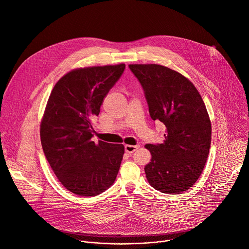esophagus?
Returning <instances> with one entry per match:
<instances>
[{
    "label": "esophagus",
    "instance_id": "obj_1",
    "mask_svg": "<svg viewBox=\"0 0 249 249\" xmlns=\"http://www.w3.org/2000/svg\"><path fill=\"white\" fill-rule=\"evenodd\" d=\"M139 146H133V145H126L125 146V152L128 154L134 153L136 150H138Z\"/></svg>",
    "mask_w": 249,
    "mask_h": 249
}]
</instances>
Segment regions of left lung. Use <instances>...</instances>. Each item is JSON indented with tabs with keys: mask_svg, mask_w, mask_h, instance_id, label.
Returning <instances> with one entry per match:
<instances>
[{
	"mask_svg": "<svg viewBox=\"0 0 249 249\" xmlns=\"http://www.w3.org/2000/svg\"><path fill=\"white\" fill-rule=\"evenodd\" d=\"M145 90L154 121L165 126L162 144H147L152 155L146 177L156 190L179 194L200 177L209 155L212 126L205 103L186 77L158 64H130Z\"/></svg>",
	"mask_w": 249,
	"mask_h": 249,
	"instance_id": "obj_1",
	"label": "left lung"
}]
</instances>
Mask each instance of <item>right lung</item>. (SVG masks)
I'll list each match as a JSON object with an SVG mask.
<instances>
[{
  "mask_svg": "<svg viewBox=\"0 0 249 249\" xmlns=\"http://www.w3.org/2000/svg\"><path fill=\"white\" fill-rule=\"evenodd\" d=\"M125 64L78 68L54 86L40 124L44 155L61 184L79 196H96L115 181L122 144L91 141V120Z\"/></svg>",
  "mask_w": 249,
  "mask_h": 249,
  "instance_id": "obj_1",
  "label": "right lung"
}]
</instances>
